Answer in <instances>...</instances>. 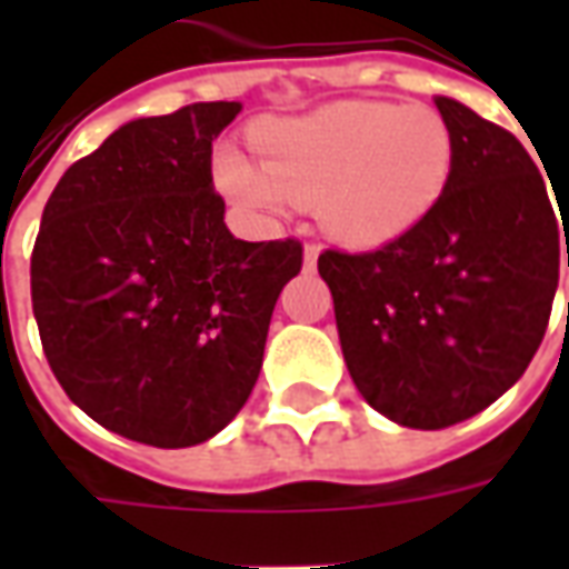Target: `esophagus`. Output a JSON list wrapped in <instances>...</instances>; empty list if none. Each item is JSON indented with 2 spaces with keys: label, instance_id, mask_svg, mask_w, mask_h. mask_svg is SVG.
Listing matches in <instances>:
<instances>
[{
  "label": "esophagus",
  "instance_id": "1",
  "mask_svg": "<svg viewBox=\"0 0 569 569\" xmlns=\"http://www.w3.org/2000/svg\"><path fill=\"white\" fill-rule=\"evenodd\" d=\"M320 259V243H305V268H313Z\"/></svg>",
  "mask_w": 569,
  "mask_h": 569
}]
</instances>
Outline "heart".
<instances>
[{
	"label": "heart",
	"mask_w": 569,
	"mask_h": 569,
	"mask_svg": "<svg viewBox=\"0 0 569 569\" xmlns=\"http://www.w3.org/2000/svg\"><path fill=\"white\" fill-rule=\"evenodd\" d=\"M261 167L234 151L216 161L222 188L247 207L320 203L347 243H378L420 222L451 179L453 137L429 106L332 103L256 130Z\"/></svg>",
	"instance_id": "heart-1"
}]
</instances>
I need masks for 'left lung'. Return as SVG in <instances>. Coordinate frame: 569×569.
Returning a JSON list of instances; mask_svg holds the SVG:
<instances>
[{"label": "left lung", "instance_id": "left-lung-1", "mask_svg": "<svg viewBox=\"0 0 569 569\" xmlns=\"http://www.w3.org/2000/svg\"><path fill=\"white\" fill-rule=\"evenodd\" d=\"M436 106L453 167L432 210L383 247L317 261L357 390L411 429L469 420L525 375L569 268L563 207L525 146L457 100Z\"/></svg>", "mask_w": 569, "mask_h": 569}]
</instances>
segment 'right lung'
Here are the masks:
<instances>
[{
    "instance_id": "1",
    "label": "right lung",
    "mask_w": 569,
    "mask_h": 569,
    "mask_svg": "<svg viewBox=\"0 0 569 569\" xmlns=\"http://www.w3.org/2000/svg\"><path fill=\"white\" fill-rule=\"evenodd\" d=\"M240 103L118 128L69 167L30 259L32 313L60 387L100 427L154 448L212 439L259 381L301 240H237L212 140Z\"/></svg>"
}]
</instances>
